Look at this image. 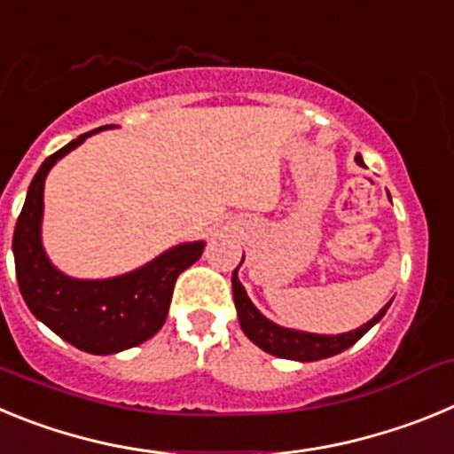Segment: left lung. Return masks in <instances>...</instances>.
<instances>
[{"label": "left lung", "mask_w": 454, "mask_h": 454, "mask_svg": "<svg viewBox=\"0 0 454 454\" xmlns=\"http://www.w3.org/2000/svg\"><path fill=\"white\" fill-rule=\"evenodd\" d=\"M359 166H364L362 156L356 154L355 159ZM240 268V263H239ZM239 268L231 272V291H234V304L236 314H239L240 330L246 332L247 339L254 343V346L262 348L263 352L275 356H282V359H293V362H318V359H327V356H334L339 352L348 350L350 346H355L356 340L362 339L372 325L380 323L382 316L387 314V307H382V311L375 316L372 320H368L366 325L356 327V330L346 332V334H309V332L300 330H288L282 325H275L272 320H268L266 316L259 311V309L252 304V300L247 298L246 288L239 282Z\"/></svg>", "instance_id": "8db88e82"}]
</instances>
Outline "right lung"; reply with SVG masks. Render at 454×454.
Instances as JSON below:
<instances>
[{
  "label": "right lung",
  "mask_w": 454,
  "mask_h": 454,
  "mask_svg": "<svg viewBox=\"0 0 454 454\" xmlns=\"http://www.w3.org/2000/svg\"><path fill=\"white\" fill-rule=\"evenodd\" d=\"M102 129H111V124L82 134L38 168L15 224L13 256L20 293L40 323L79 350L115 355L140 346L161 330L175 282L202 256L204 243H182L138 270L111 279H74L51 266L40 240L47 172L88 136Z\"/></svg>",
  "instance_id": "add662e5"
}]
</instances>
